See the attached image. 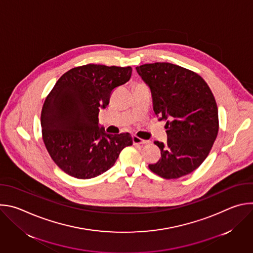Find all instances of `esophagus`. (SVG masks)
<instances>
[{
    "label": "esophagus",
    "mask_w": 253,
    "mask_h": 253,
    "mask_svg": "<svg viewBox=\"0 0 253 253\" xmlns=\"http://www.w3.org/2000/svg\"><path fill=\"white\" fill-rule=\"evenodd\" d=\"M133 143L134 144H148V143H150V141L149 140H144V139H141V138H139V137H137V136H133Z\"/></svg>",
    "instance_id": "34e87169"
}]
</instances>
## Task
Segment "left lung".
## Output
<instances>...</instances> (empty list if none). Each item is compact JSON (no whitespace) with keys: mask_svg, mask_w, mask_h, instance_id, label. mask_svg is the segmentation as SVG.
<instances>
[{"mask_svg":"<svg viewBox=\"0 0 253 253\" xmlns=\"http://www.w3.org/2000/svg\"><path fill=\"white\" fill-rule=\"evenodd\" d=\"M137 73L151 91L153 109L166 121V142L149 169L165 179L185 176L208 156L218 133V110L206 82L194 72L171 63L145 64Z\"/></svg>","mask_w":253,"mask_h":253,"instance_id":"left-lung-1","label":"left lung"}]
</instances>
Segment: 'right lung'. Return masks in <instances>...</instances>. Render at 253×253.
<instances>
[{"label": "right lung", "mask_w": 253, "mask_h": 253, "mask_svg": "<svg viewBox=\"0 0 253 253\" xmlns=\"http://www.w3.org/2000/svg\"><path fill=\"white\" fill-rule=\"evenodd\" d=\"M131 74V67L88 64L69 70L57 81L43 105L41 126L51 158L65 173L79 179L99 176L132 145L129 133L107 134L98 119L112 90Z\"/></svg>", "instance_id": "right-lung-1"}]
</instances>
